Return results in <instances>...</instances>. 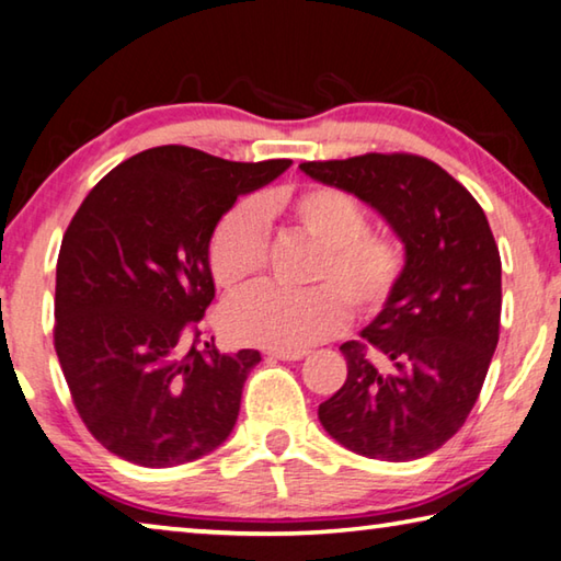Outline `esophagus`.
<instances>
[{"instance_id": "esophagus-1", "label": "esophagus", "mask_w": 561, "mask_h": 561, "mask_svg": "<svg viewBox=\"0 0 561 561\" xmlns=\"http://www.w3.org/2000/svg\"><path fill=\"white\" fill-rule=\"evenodd\" d=\"M272 358H279V360H301L307 356V351H267Z\"/></svg>"}]
</instances>
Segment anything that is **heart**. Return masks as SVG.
<instances>
[{
  "instance_id": "1",
  "label": "heart",
  "mask_w": 561,
  "mask_h": 561,
  "mask_svg": "<svg viewBox=\"0 0 561 561\" xmlns=\"http://www.w3.org/2000/svg\"><path fill=\"white\" fill-rule=\"evenodd\" d=\"M264 220L319 244L304 291L262 289L230 304L222 329L237 344L272 351H304L339 334L348 302L358 317L386 309L405 274V247L391 230L368 227V213L336 185L270 190L257 205L237 203L217 220L207 242V267L225 294H244L267 267Z\"/></svg>"
}]
</instances>
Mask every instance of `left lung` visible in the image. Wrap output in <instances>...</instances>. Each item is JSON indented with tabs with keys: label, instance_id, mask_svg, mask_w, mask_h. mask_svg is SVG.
<instances>
[{
	"label": "left lung",
	"instance_id": "obj_1",
	"mask_svg": "<svg viewBox=\"0 0 561 561\" xmlns=\"http://www.w3.org/2000/svg\"><path fill=\"white\" fill-rule=\"evenodd\" d=\"M354 193L405 244V274L360 341L341 344L346 381L319 405L344 448L405 462L462 428L500 339L502 262L478 201L433 160L366 153L299 165Z\"/></svg>",
	"mask_w": 561,
	"mask_h": 561
}]
</instances>
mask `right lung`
<instances>
[{
  "label": "right lung",
  "mask_w": 561,
  "mask_h": 561,
  "mask_svg": "<svg viewBox=\"0 0 561 561\" xmlns=\"http://www.w3.org/2000/svg\"><path fill=\"white\" fill-rule=\"evenodd\" d=\"M289 163L148 148L101 178L66 227L54 348L83 425L118 458L173 468L232 433L262 356L201 339L215 299L207 242L237 197Z\"/></svg>",
  "instance_id": "1"
}]
</instances>
